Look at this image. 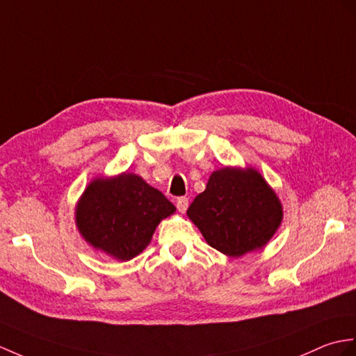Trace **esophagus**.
I'll use <instances>...</instances> for the list:
<instances>
[{"label": "esophagus", "mask_w": 356, "mask_h": 356, "mask_svg": "<svg viewBox=\"0 0 356 356\" xmlns=\"http://www.w3.org/2000/svg\"><path fill=\"white\" fill-rule=\"evenodd\" d=\"M188 204H189L188 197H179L177 200H176L177 211H179V212H181V213H185V212H186V209H188Z\"/></svg>", "instance_id": "34e87169"}]
</instances>
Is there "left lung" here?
I'll use <instances>...</instances> for the list:
<instances>
[{
	"mask_svg": "<svg viewBox=\"0 0 356 356\" xmlns=\"http://www.w3.org/2000/svg\"><path fill=\"white\" fill-rule=\"evenodd\" d=\"M186 213L206 243L232 258L266 245L282 221L279 198L253 168L213 171Z\"/></svg>",
	"mask_w": 356,
	"mask_h": 356,
	"instance_id": "left-lung-1",
	"label": "left lung"
}]
</instances>
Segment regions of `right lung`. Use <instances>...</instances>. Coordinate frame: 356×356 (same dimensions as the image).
Returning a JSON list of instances; mask_svg holds the SVG:
<instances>
[{"mask_svg": "<svg viewBox=\"0 0 356 356\" xmlns=\"http://www.w3.org/2000/svg\"><path fill=\"white\" fill-rule=\"evenodd\" d=\"M176 211L167 197L136 175L95 179L77 204L76 221L86 241L120 261L143 252L161 220Z\"/></svg>", "mask_w": 356, "mask_h": 356, "instance_id": "add662e5", "label": "right lung"}]
</instances>
